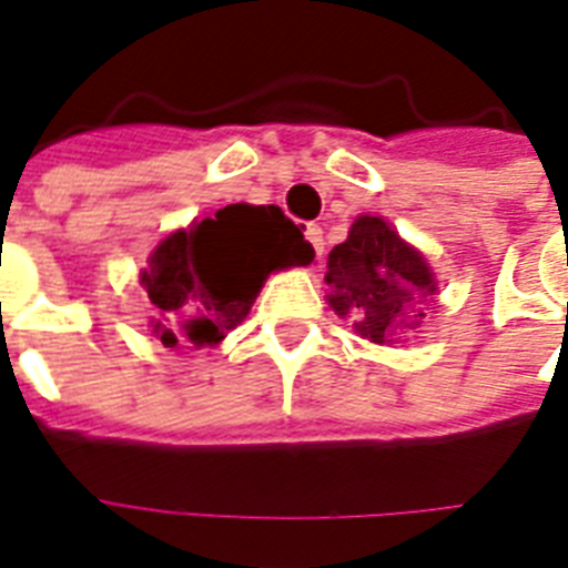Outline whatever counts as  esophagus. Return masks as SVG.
I'll use <instances>...</instances> for the list:
<instances>
[{
  "mask_svg": "<svg viewBox=\"0 0 568 568\" xmlns=\"http://www.w3.org/2000/svg\"><path fill=\"white\" fill-rule=\"evenodd\" d=\"M306 241L313 244L315 255L324 253V232H322V226H306Z\"/></svg>",
  "mask_w": 568,
  "mask_h": 568,
  "instance_id": "1",
  "label": "esophagus"
}]
</instances>
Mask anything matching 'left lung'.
Wrapping results in <instances>:
<instances>
[{
  "label": "left lung",
  "mask_w": 568,
  "mask_h": 568,
  "mask_svg": "<svg viewBox=\"0 0 568 568\" xmlns=\"http://www.w3.org/2000/svg\"><path fill=\"white\" fill-rule=\"evenodd\" d=\"M324 283L333 313L352 318L363 339L389 345L426 318V297L438 292L419 250L405 244L387 220L361 214L348 237L327 255Z\"/></svg>",
  "instance_id": "left-lung-1"
}]
</instances>
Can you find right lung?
Wrapping results in <instances>:
<instances>
[{"mask_svg":"<svg viewBox=\"0 0 568 568\" xmlns=\"http://www.w3.org/2000/svg\"><path fill=\"white\" fill-rule=\"evenodd\" d=\"M315 250L276 205H226L172 232L149 255L154 336L166 348L216 345L250 315L274 271L310 265Z\"/></svg>","mask_w":568,"mask_h":568,"instance_id":"add662e5","label":"right lung"}]
</instances>
